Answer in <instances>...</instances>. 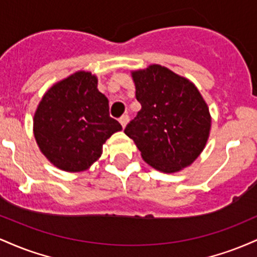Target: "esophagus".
<instances>
[{
	"instance_id": "34e87169",
	"label": "esophagus",
	"mask_w": 257,
	"mask_h": 257,
	"mask_svg": "<svg viewBox=\"0 0 257 257\" xmlns=\"http://www.w3.org/2000/svg\"><path fill=\"white\" fill-rule=\"evenodd\" d=\"M128 122H129V116H128V114H123V116L119 118V123H120V124H122L123 128H125L126 123H128Z\"/></svg>"
}]
</instances>
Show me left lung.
Instances as JSON below:
<instances>
[{
  "instance_id": "1",
  "label": "left lung",
  "mask_w": 257,
  "mask_h": 257,
  "mask_svg": "<svg viewBox=\"0 0 257 257\" xmlns=\"http://www.w3.org/2000/svg\"><path fill=\"white\" fill-rule=\"evenodd\" d=\"M132 77L141 108L125 135L159 172L178 173L191 166L210 134L211 116L202 94L190 79L162 65L132 71Z\"/></svg>"
}]
</instances>
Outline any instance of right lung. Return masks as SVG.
<instances>
[{
  "mask_svg": "<svg viewBox=\"0 0 257 257\" xmlns=\"http://www.w3.org/2000/svg\"><path fill=\"white\" fill-rule=\"evenodd\" d=\"M122 131L108 113V100L98 77L77 71L44 93L34 116V135L44 157L64 172L87 170L100 158L102 145Z\"/></svg>",
  "mask_w": 257,
  "mask_h": 257,
  "instance_id": "obj_1",
  "label": "right lung"
}]
</instances>
